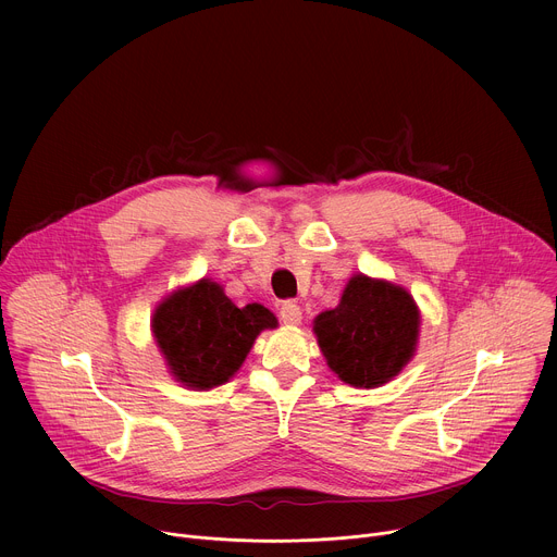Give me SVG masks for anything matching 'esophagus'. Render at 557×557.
<instances>
[{
    "label": "esophagus",
    "mask_w": 557,
    "mask_h": 557,
    "mask_svg": "<svg viewBox=\"0 0 557 557\" xmlns=\"http://www.w3.org/2000/svg\"><path fill=\"white\" fill-rule=\"evenodd\" d=\"M280 320L286 326H299L301 324V308L295 301H284L280 308Z\"/></svg>",
    "instance_id": "obj_1"
}]
</instances>
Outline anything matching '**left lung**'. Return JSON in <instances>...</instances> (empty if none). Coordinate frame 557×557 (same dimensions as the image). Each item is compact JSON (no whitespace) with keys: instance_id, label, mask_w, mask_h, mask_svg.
Returning a JSON list of instances; mask_svg holds the SVG:
<instances>
[{"instance_id":"1","label":"left lung","mask_w":557,"mask_h":557,"mask_svg":"<svg viewBox=\"0 0 557 557\" xmlns=\"http://www.w3.org/2000/svg\"><path fill=\"white\" fill-rule=\"evenodd\" d=\"M312 324L329 368L344 383L379 387L414 357L421 312L406 288L359 273Z\"/></svg>"}]
</instances>
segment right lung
I'll return each instance as SVG.
<instances>
[{
    "mask_svg": "<svg viewBox=\"0 0 557 557\" xmlns=\"http://www.w3.org/2000/svg\"><path fill=\"white\" fill-rule=\"evenodd\" d=\"M275 326L269 308H237L211 280L174 290L151 317V333L170 372L191 389L226 383L245 363L256 337Z\"/></svg>",
    "mask_w": 557,
    "mask_h": 557,
    "instance_id": "add662e5",
    "label": "right lung"
}]
</instances>
